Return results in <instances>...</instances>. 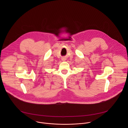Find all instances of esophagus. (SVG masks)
I'll return each mask as SVG.
<instances>
[{
    "label": "esophagus",
    "instance_id": "1",
    "mask_svg": "<svg viewBox=\"0 0 128 128\" xmlns=\"http://www.w3.org/2000/svg\"><path fill=\"white\" fill-rule=\"evenodd\" d=\"M62 60H63V59H62Z\"/></svg>",
    "mask_w": 128,
    "mask_h": 128
}]
</instances>
